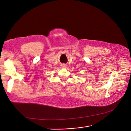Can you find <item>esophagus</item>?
<instances>
[{
    "label": "esophagus",
    "mask_w": 131,
    "mask_h": 131,
    "mask_svg": "<svg viewBox=\"0 0 131 131\" xmlns=\"http://www.w3.org/2000/svg\"><path fill=\"white\" fill-rule=\"evenodd\" d=\"M66 64H62V67H63V68H65V67H66Z\"/></svg>",
    "instance_id": "1"
}]
</instances>
